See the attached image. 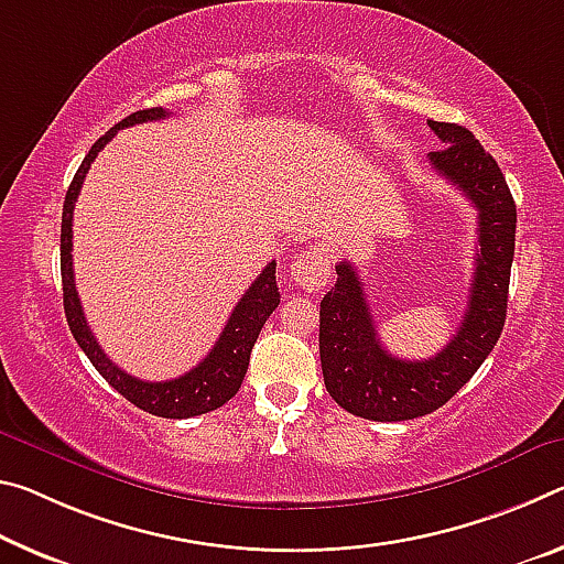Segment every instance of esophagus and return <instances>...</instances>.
<instances>
[{
	"label": "esophagus",
	"mask_w": 564,
	"mask_h": 564,
	"mask_svg": "<svg viewBox=\"0 0 564 564\" xmlns=\"http://www.w3.org/2000/svg\"><path fill=\"white\" fill-rule=\"evenodd\" d=\"M291 279L296 285L306 291H318L324 289L326 281L330 279V261L324 248H308L293 258L291 263Z\"/></svg>",
	"instance_id": "34e87169"
}]
</instances>
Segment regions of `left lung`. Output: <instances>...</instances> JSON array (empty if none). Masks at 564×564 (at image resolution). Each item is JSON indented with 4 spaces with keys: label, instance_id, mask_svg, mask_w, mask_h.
<instances>
[{
    "label": "left lung",
    "instance_id": "8db88e82",
    "mask_svg": "<svg viewBox=\"0 0 564 564\" xmlns=\"http://www.w3.org/2000/svg\"><path fill=\"white\" fill-rule=\"evenodd\" d=\"M429 128L446 145L429 153V163L477 208L475 281L452 341L432 359L406 361L381 346L359 273L338 261V279L318 314L321 369L330 399L371 422H406L444 406L475 377L505 328L517 228L512 193L497 160L467 128L434 120Z\"/></svg>",
    "mask_w": 564,
    "mask_h": 564
}]
</instances>
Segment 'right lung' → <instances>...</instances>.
<instances>
[{
	"label": "right lung",
	"instance_id": "obj_1",
	"mask_svg": "<svg viewBox=\"0 0 564 564\" xmlns=\"http://www.w3.org/2000/svg\"><path fill=\"white\" fill-rule=\"evenodd\" d=\"M167 112L163 107H150V110L132 112L122 122L115 124L105 132V135L89 148L83 165L73 177V183L67 187L65 205H62V234H59V268H62V299H65V316L69 330H73L77 346L83 348L89 364L100 371V377L110 383L115 391L135 404L138 409L148 411V414L165 416V419H187V416H200L208 411L226 404L228 399L238 394L240 383L248 371L250 351L258 334H261L268 316L279 308L281 293L275 285V261L263 268V273L250 283V289L243 293V299L238 301V306L230 314L226 328H223L216 346L210 348V354L191 369L183 377L170 379V381H142L124 373L120 366H115L107 354L97 344L93 330L87 326L83 303H79L77 289H75V271H73V213L75 200L79 195V187L85 183V175L97 153L110 142L118 130L130 128V124H140L148 120H163Z\"/></svg>",
	"mask_w": 564,
	"mask_h": 564
}]
</instances>
